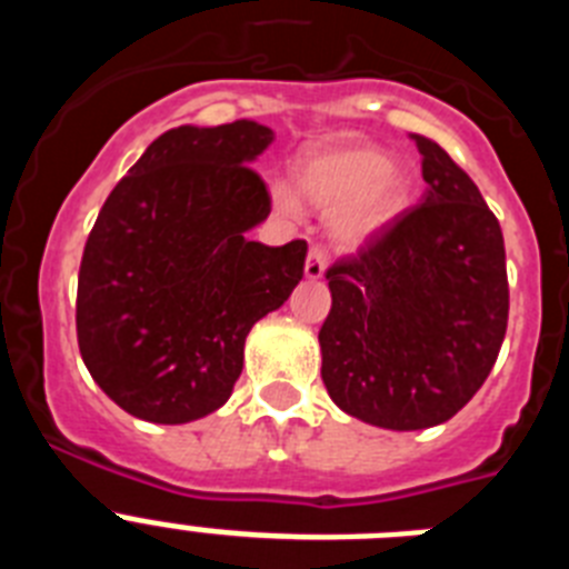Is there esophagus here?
I'll list each match as a JSON object with an SVG mask.
<instances>
[{
    "label": "esophagus",
    "mask_w": 569,
    "mask_h": 569,
    "mask_svg": "<svg viewBox=\"0 0 569 569\" xmlns=\"http://www.w3.org/2000/svg\"><path fill=\"white\" fill-rule=\"evenodd\" d=\"M325 270H328V253H325V248L313 244L308 253V261H305V276H308L310 281H316L325 276Z\"/></svg>",
    "instance_id": "esophagus-1"
}]
</instances>
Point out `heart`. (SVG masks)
Masks as SVG:
<instances>
[{
    "mask_svg": "<svg viewBox=\"0 0 569 569\" xmlns=\"http://www.w3.org/2000/svg\"><path fill=\"white\" fill-rule=\"evenodd\" d=\"M296 184L321 210H333L330 228L341 244H361L381 233L405 213L413 182L401 164L390 162L387 150L365 142L319 144L299 159ZM276 208L296 210L288 184L270 190Z\"/></svg>",
    "mask_w": 569,
    "mask_h": 569,
    "instance_id": "obj_1",
    "label": "heart"
}]
</instances>
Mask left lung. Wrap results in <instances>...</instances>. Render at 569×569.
Returning a JSON list of instances; mask_svg holds the SVG:
<instances>
[{"mask_svg": "<svg viewBox=\"0 0 569 569\" xmlns=\"http://www.w3.org/2000/svg\"><path fill=\"white\" fill-rule=\"evenodd\" d=\"M410 139L425 199L328 270L319 330L330 399L385 430L453 419L490 376L510 310L499 219L447 150Z\"/></svg>", "mask_w": 569, "mask_h": 569, "instance_id": "obj_1", "label": "left lung"}]
</instances>
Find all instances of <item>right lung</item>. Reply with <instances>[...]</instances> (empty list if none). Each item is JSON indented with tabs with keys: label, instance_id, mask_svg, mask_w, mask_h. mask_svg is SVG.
<instances>
[{
	"label": "right lung",
	"instance_id": "add662e5",
	"mask_svg": "<svg viewBox=\"0 0 569 569\" xmlns=\"http://www.w3.org/2000/svg\"><path fill=\"white\" fill-rule=\"evenodd\" d=\"M250 119L162 133L110 190L79 268L84 367L124 413L184 425L233 393L244 339L305 276L308 244L250 241L270 196Z\"/></svg>",
	"mask_w": 569,
	"mask_h": 569
}]
</instances>
